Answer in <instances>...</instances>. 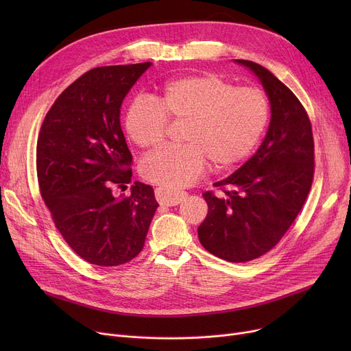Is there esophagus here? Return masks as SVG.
<instances>
[{"instance_id":"obj_1","label":"esophagus","mask_w":351,"mask_h":351,"mask_svg":"<svg viewBox=\"0 0 351 351\" xmlns=\"http://www.w3.org/2000/svg\"><path fill=\"white\" fill-rule=\"evenodd\" d=\"M156 200L163 206H175L179 205L180 202L185 199L186 192L183 191H176V189H169V188H156L155 191Z\"/></svg>"}]
</instances>
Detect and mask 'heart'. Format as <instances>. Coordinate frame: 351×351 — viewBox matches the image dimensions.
Listing matches in <instances>:
<instances>
[{
	"label": "heart",
	"mask_w": 351,
	"mask_h": 351,
	"mask_svg": "<svg viewBox=\"0 0 351 351\" xmlns=\"http://www.w3.org/2000/svg\"><path fill=\"white\" fill-rule=\"evenodd\" d=\"M270 105L256 86H234L215 72L172 80L151 97L129 102L125 132L141 149L159 146L168 121H185L183 145H166L146 156L142 176L165 188L188 186L205 172L228 168L254 149L269 121Z\"/></svg>",
	"instance_id": "b5f03b06"
}]
</instances>
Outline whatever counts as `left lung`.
<instances>
[{"label":"left lung","mask_w":351,"mask_h":351,"mask_svg":"<svg viewBox=\"0 0 351 351\" xmlns=\"http://www.w3.org/2000/svg\"><path fill=\"white\" fill-rule=\"evenodd\" d=\"M236 61L259 77L270 101V125L257 152L215 183L220 195L204 193L209 210L197 234L212 254L243 263L271 250L300 213L315 176V141L298 97L265 66Z\"/></svg>","instance_id":"left-lung-1"}]
</instances>
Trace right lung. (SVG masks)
Segmentation results:
<instances>
[{
    "label": "right lung",
    "mask_w": 351,
    "mask_h": 351,
    "mask_svg": "<svg viewBox=\"0 0 351 351\" xmlns=\"http://www.w3.org/2000/svg\"><path fill=\"white\" fill-rule=\"evenodd\" d=\"M151 62L98 66L55 99L36 142V176L55 228L84 261L104 267L131 262L143 249L158 202L132 178L121 128L125 95Z\"/></svg>",
    "instance_id": "1"
}]
</instances>
